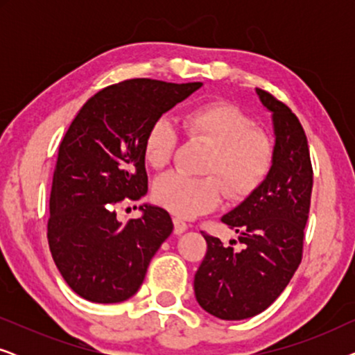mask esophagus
Here are the masks:
<instances>
[{
  "label": "esophagus",
  "mask_w": 355,
  "mask_h": 355,
  "mask_svg": "<svg viewBox=\"0 0 355 355\" xmlns=\"http://www.w3.org/2000/svg\"><path fill=\"white\" fill-rule=\"evenodd\" d=\"M173 223H174V234L179 236L182 234V232L187 231V223L181 220V218H173Z\"/></svg>",
  "instance_id": "esophagus-1"
}]
</instances>
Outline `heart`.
<instances>
[{
    "label": "heart",
    "instance_id": "obj_1",
    "mask_svg": "<svg viewBox=\"0 0 355 355\" xmlns=\"http://www.w3.org/2000/svg\"><path fill=\"white\" fill-rule=\"evenodd\" d=\"M182 123L189 137L211 145L203 166V173L210 176L168 173L157 179L155 200L174 215L193 218L213 210L223 198L220 178L231 197H244L270 173L273 140L265 130L254 128L252 119L237 106L223 101L197 105L184 114ZM178 142L176 125L166 116H159L145 134L144 157L152 168L163 169L171 162Z\"/></svg>",
    "mask_w": 355,
    "mask_h": 355
}]
</instances>
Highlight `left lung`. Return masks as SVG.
Wrapping results in <instances>:
<instances>
[{"label": "left lung", "mask_w": 355, "mask_h": 355, "mask_svg": "<svg viewBox=\"0 0 355 355\" xmlns=\"http://www.w3.org/2000/svg\"><path fill=\"white\" fill-rule=\"evenodd\" d=\"M255 94L271 113L273 164L259 187L221 218L242 249L203 234L207 254L193 278L198 305L221 320L255 317L278 299L302 260L310 210L313 171L302 125L268 92Z\"/></svg>", "instance_id": "8db88e82"}]
</instances>
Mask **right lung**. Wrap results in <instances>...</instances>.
Masks as SVG:
<instances>
[{"label": "right lung", "instance_id": "right-lung-1", "mask_svg": "<svg viewBox=\"0 0 355 355\" xmlns=\"http://www.w3.org/2000/svg\"><path fill=\"white\" fill-rule=\"evenodd\" d=\"M202 82L130 79L100 90L79 110L58 150L48 244L67 286L90 302L118 304L137 293L150 260L173 232L163 208L144 203L123 225L116 208L148 191L144 139Z\"/></svg>", "mask_w": 355, "mask_h": 355}]
</instances>
